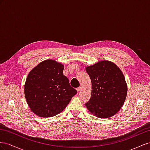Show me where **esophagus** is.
Listing matches in <instances>:
<instances>
[{
	"mask_svg": "<svg viewBox=\"0 0 150 150\" xmlns=\"http://www.w3.org/2000/svg\"><path fill=\"white\" fill-rule=\"evenodd\" d=\"M81 89H82V87H79V88H76V91H77L78 92H80V91H81Z\"/></svg>",
	"mask_w": 150,
	"mask_h": 150,
	"instance_id": "esophagus-1",
	"label": "esophagus"
}]
</instances>
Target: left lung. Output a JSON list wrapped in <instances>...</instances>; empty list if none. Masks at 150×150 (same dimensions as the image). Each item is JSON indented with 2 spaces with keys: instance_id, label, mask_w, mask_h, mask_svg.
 Listing matches in <instances>:
<instances>
[{
  "instance_id": "left-lung-1",
  "label": "left lung",
  "mask_w": 150,
  "mask_h": 150,
  "mask_svg": "<svg viewBox=\"0 0 150 150\" xmlns=\"http://www.w3.org/2000/svg\"><path fill=\"white\" fill-rule=\"evenodd\" d=\"M85 70L92 82L91 97L85 106L97 117L113 116L121 109L127 96V87L122 72L108 60L87 67Z\"/></svg>"
}]
</instances>
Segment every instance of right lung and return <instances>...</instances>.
<instances>
[{
    "mask_svg": "<svg viewBox=\"0 0 150 150\" xmlns=\"http://www.w3.org/2000/svg\"><path fill=\"white\" fill-rule=\"evenodd\" d=\"M63 69L62 63L46 59L29 73L25 97L29 108L38 116L50 117L60 113L76 93L63 75Z\"/></svg>",
    "mask_w": 150,
    "mask_h": 150,
    "instance_id": "obj_1",
    "label": "right lung"
}]
</instances>
